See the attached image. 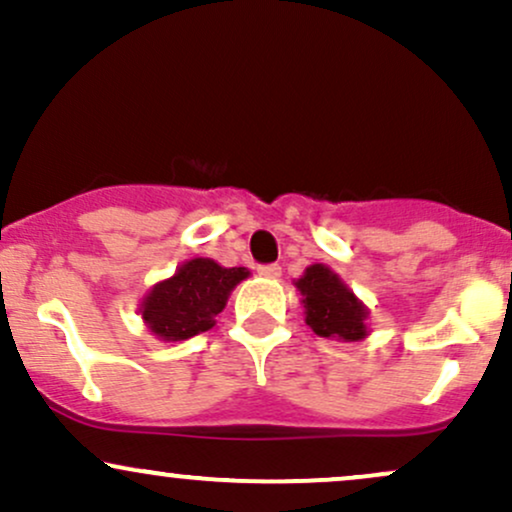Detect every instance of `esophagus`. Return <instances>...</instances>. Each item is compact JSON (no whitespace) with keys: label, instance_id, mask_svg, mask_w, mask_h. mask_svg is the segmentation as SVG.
<instances>
[{"label":"esophagus","instance_id":"1","mask_svg":"<svg viewBox=\"0 0 512 512\" xmlns=\"http://www.w3.org/2000/svg\"><path fill=\"white\" fill-rule=\"evenodd\" d=\"M257 274L264 276V279H279L281 267L279 264H262V267H257Z\"/></svg>","mask_w":512,"mask_h":512}]
</instances>
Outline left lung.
<instances>
[{"mask_svg":"<svg viewBox=\"0 0 512 512\" xmlns=\"http://www.w3.org/2000/svg\"><path fill=\"white\" fill-rule=\"evenodd\" d=\"M301 293L305 325L317 337L339 342H361L368 330V305L356 296L327 264H310L301 279L293 281Z\"/></svg>","mask_w":512,"mask_h":512,"instance_id":"1","label":"left lung"}]
</instances>
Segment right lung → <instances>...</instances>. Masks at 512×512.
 <instances>
[{"label":"right lung","mask_w":512,"mask_h":512,"mask_svg":"<svg viewBox=\"0 0 512 512\" xmlns=\"http://www.w3.org/2000/svg\"><path fill=\"white\" fill-rule=\"evenodd\" d=\"M250 269L221 267L209 257H192L173 276L158 281L139 303L142 320L161 342H185L216 325L228 296Z\"/></svg>","instance_id":"right-lung-1"}]
</instances>
